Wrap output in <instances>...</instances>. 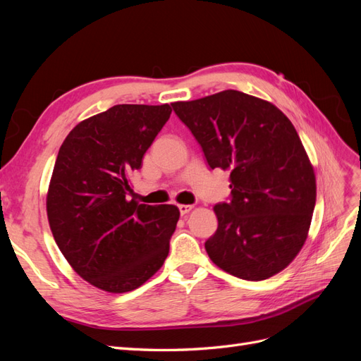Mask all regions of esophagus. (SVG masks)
I'll return each mask as SVG.
<instances>
[{
    "label": "esophagus",
    "mask_w": 361,
    "mask_h": 361,
    "mask_svg": "<svg viewBox=\"0 0 361 361\" xmlns=\"http://www.w3.org/2000/svg\"><path fill=\"white\" fill-rule=\"evenodd\" d=\"M178 207H179V212H180V215H187V214L192 209V206H191V204H179Z\"/></svg>",
    "instance_id": "1"
}]
</instances>
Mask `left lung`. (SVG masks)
<instances>
[{
  "mask_svg": "<svg viewBox=\"0 0 361 361\" xmlns=\"http://www.w3.org/2000/svg\"><path fill=\"white\" fill-rule=\"evenodd\" d=\"M207 166L231 171V200L215 204L211 260L248 281L285 269L301 250L316 202L313 167L277 106L236 90L171 104Z\"/></svg>",
  "mask_w": 361,
  "mask_h": 361,
  "instance_id": "obj_1",
  "label": "left lung"
}]
</instances>
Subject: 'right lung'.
Listing matches in <instances>:
<instances>
[{
    "label": "right lung",
    "instance_id": "right-lung-1",
    "mask_svg": "<svg viewBox=\"0 0 361 361\" xmlns=\"http://www.w3.org/2000/svg\"><path fill=\"white\" fill-rule=\"evenodd\" d=\"M170 114L167 104L114 105L76 125L59 150L47 199L51 231L71 267L102 290L137 289L169 256L178 207L128 195L130 174Z\"/></svg>",
    "mask_w": 361,
    "mask_h": 361
}]
</instances>
